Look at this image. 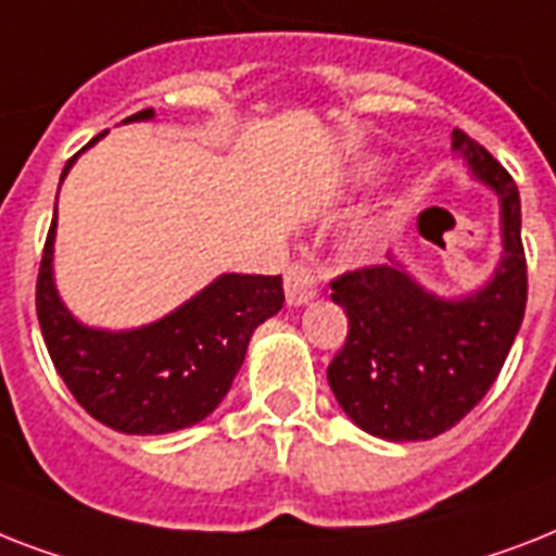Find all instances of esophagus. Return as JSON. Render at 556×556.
<instances>
[{
  "label": "esophagus",
  "mask_w": 556,
  "mask_h": 556,
  "mask_svg": "<svg viewBox=\"0 0 556 556\" xmlns=\"http://www.w3.org/2000/svg\"><path fill=\"white\" fill-rule=\"evenodd\" d=\"M283 292H287V304L301 306L318 295V275L313 266L306 264H292L283 275Z\"/></svg>",
  "instance_id": "esophagus-1"
}]
</instances>
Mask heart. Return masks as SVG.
Segmentation results:
<instances>
[{"label":"heart","mask_w":556,"mask_h":556,"mask_svg":"<svg viewBox=\"0 0 556 556\" xmlns=\"http://www.w3.org/2000/svg\"><path fill=\"white\" fill-rule=\"evenodd\" d=\"M381 175V163L379 160H364V163H358L353 172V184L355 186H367L372 184L376 177ZM396 232V215H390V212H381V215H372L367 217L364 224H358L353 229V235H350V247H353V252H358V255H376V252L384 247V243L390 241V235Z\"/></svg>","instance_id":"b5f03b06"}]
</instances>
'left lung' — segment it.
Wrapping results in <instances>:
<instances>
[{"mask_svg": "<svg viewBox=\"0 0 556 556\" xmlns=\"http://www.w3.org/2000/svg\"><path fill=\"white\" fill-rule=\"evenodd\" d=\"M454 152L500 201V264L468 295H437L396 255L332 281L348 313V344L327 367L341 410L370 437L419 442L451 430L503 370L526 315L528 275L517 184L456 128Z\"/></svg>", "mask_w": 556, "mask_h": 556, "instance_id": "obj_1", "label": "left lung"}]
</instances>
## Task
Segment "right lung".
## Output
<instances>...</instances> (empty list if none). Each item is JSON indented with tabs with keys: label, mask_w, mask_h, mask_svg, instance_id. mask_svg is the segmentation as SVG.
Returning <instances> with one entry per match:
<instances>
[{
	"label": "right lung",
	"mask_w": 556,
	"mask_h": 556,
	"mask_svg": "<svg viewBox=\"0 0 556 556\" xmlns=\"http://www.w3.org/2000/svg\"><path fill=\"white\" fill-rule=\"evenodd\" d=\"M152 117L154 109H146L123 123ZM105 135H97L83 152ZM79 154L65 163L62 180ZM53 241L56 215L37 278L46 348L74 399L105 428L128 437L175 433L212 416L241 370L252 332L283 306L281 275L224 273L157 321L131 330L88 327L60 299Z\"/></svg>",
	"instance_id": "1"
}]
</instances>
